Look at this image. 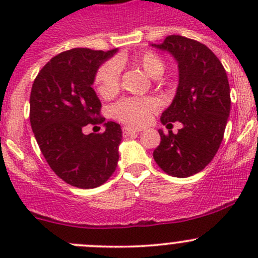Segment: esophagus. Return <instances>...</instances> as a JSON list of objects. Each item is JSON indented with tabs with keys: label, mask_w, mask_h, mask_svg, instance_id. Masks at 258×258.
<instances>
[{
	"label": "esophagus",
	"mask_w": 258,
	"mask_h": 258,
	"mask_svg": "<svg viewBox=\"0 0 258 258\" xmlns=\"http://www.w3.org/2000/svg\"><path fill=\"white\" fill-rule=\"evenodd\" d=\"M141 131H137V129H134V127L132 126H124L122 127V134H124L125 137L127 136H132V134H136V133H140Z\"/></svg>",
	"instance_id": "34e87169"
}]
</instances>
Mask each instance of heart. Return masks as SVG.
Segmentation results:
<instances>
[{
	"label": "heart",
	"mask_w": 258,
	"mask_h": 258,
	"mask_svg": "<svg viewBox=\"0 0 258 258\" xmlns=\"http://www.w3.org/2000/svg\"><path fill=\"white\" fill-rule=\"evenodd\" d=\"M136 66L142 68L150 77H159L163 75V59L155 52L147 51L134 59ZM120 66L121 60L109 61L102 66L95 76V85L102 97H111L117 92L120 85ZM157 108V102L152 98H124L113 106L112 113L116 118L132 125H142L149 118V115Z\"/></svg>",
	"instance_id": "obj_1"
}]
</instances>
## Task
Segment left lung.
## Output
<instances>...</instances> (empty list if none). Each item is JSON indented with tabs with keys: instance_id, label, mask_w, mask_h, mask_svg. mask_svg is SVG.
Returning a JSON list of instances; mask_svg holds the SVG:
<instances>
[{
	"instance_id": "1",
	"label": "left lung",
	"mask_w": 258,
	"mask_h": 258,
	"mask_svg": "<svg viewBox=\"0 0 258 258\" xmlns=\"http://www.w3.org/2000/svg\"><path fill=\"white\" fill-rule=\"evenodd\" d=\"M152 46L172 54L178 64L177 93L160 120L182 124L175 134L159 131L154 159L169 175L186 178L204 169L220 149L231 104L229 80L220 59L202 42L172 35Z\"/></svg>"
}]
</instances>
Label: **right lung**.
Wrapping results in <instances>:
<instances>
[{
  "mask_svg": "<svg viewBox=\"0 0 258 258\" xmlns=\"http://www.w3.org/2000/svg\"><path fill=\"white\" fill-rule=\"evenodd\" d=\"M117 49L77 47L50 59L33 81L29 120L41 152L52 172L71 186L95 188L113 174L121 126L101 115L92 85L98 68ZM103 123V134H83L88 124Z\"/></svg>",
  "mask_w": 258,
  "mask_h": 258,
  "instance_id": "right-lung-1",
  "label": "right lung"
}]
</instances>
